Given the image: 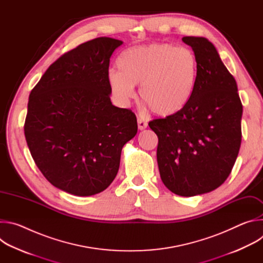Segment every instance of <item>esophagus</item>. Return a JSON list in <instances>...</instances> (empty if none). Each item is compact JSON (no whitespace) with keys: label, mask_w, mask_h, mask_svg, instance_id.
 <instances>
[{"label":"esophagus","mask_w":263,"mask_h":263,"mask_svg":"<svg viewBox=\"0 0 263 263\" xmlns=\"http://www.w3.org/2000/svg\"><path fill=\"white\" fill-rule=\"evenodd\" d=\"M137 125H138V129L139 130H143V129H145L147 127V123L145 121L141 120V119L137 120Z\"/></svg>","instance_id":"1"}]
</instances>
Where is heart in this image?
<instances>
[{"label": "heart", "mask_w": 263, "mask_h": 263, "mask_svg": "<svg viewBox=\"0 0 263 263\" xmlns=\"http://www.w3.org/2000/svg\"><path fill=\"white\" fill-rule=\"evenodd\" d=\"M120 70L110 69V89L120 103L127 105L135 97V87L153 114L167 118L178 115L192 101L199 62L195 52L167 43H153L127 49L119 58Z\"/></svg>", "instance_id": "obj_1"}]
</instances>
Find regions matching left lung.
Returning <instances> with one entry per match:
<instances>
[{
  "label": "left lung",
  "instance_id": "8db88e82",
  "mask_svg": "<svg viewBox=\"0 0 263 263\" xmlns=\"http://www.w3.org/2000/svg\"><path fill=\"white\" fill-rule=\"evenodd\" d=\"M198 57L194 97L178 115L148 123L158 136L163 184L182 197L214 191L229 177L241 143L242 104L234 77L204 37L184 36Z\"/></svg>",
  "mask_w": 263,
  "mask_h": 263
}]
</instances>
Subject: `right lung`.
I'll list each match as a JSON object with an SVG mask.
<instances>
[{
	"label": "right lung",
	"instance_id": "1",
	"mask_svg": "<svg viewBox=\"0 0 263 263\" xmlns=\"http://www.w3.org/2000/svg\"><path fill=\"white\" fill-rule=\"evenodd\" d=\"M122 44L98 37L68 51L29 96L24 131L32 158L68 194L105 191L119 172L124 144L137 133L134 112L110 101V57Z\"/></svg>",
	"mask_w": 263,
	"mask_h": 263
}]
</instances>
